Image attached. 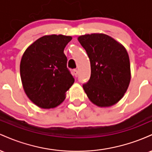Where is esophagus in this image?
I'll return each instance as SVG.
<instances>
[{"label":"esophagus","mask_w":152,"mask_h":152,"mask_svg":"<svg viewBox=\"0 0 152 152\" xmlns=\"http://www.w3.org/2000/svg\"><path fill=\"white\" fill-rule=\"evenodd\" d=\"M73 73H74V75L76 77V76H77L78 74V71L77 70H76V69H74V70L73 71Z\"/></svg>","instance_id":"obj_1"}]
</instances>
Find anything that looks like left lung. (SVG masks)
I'll use <instances>...</instances> for the list:
<instances>
[{"instance_id": "1", "label": "left lung", "mask_w": 152, "mask_h": 152, "mask_svg": "<svg viewBox=\"0 0 152 152\" xmlns=\"http://www.w3.org/2000/svg\"><path fill=\"white\" fill-rule=\"evenodd\" d=\"M78 40L91 63L90 79L83 85L87 96L99 107L114 105L130 83V61L126 48L104 34L83 35Z\"/></svg>"}]
</instances>
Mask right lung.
Instances as JSON below:
<instances>
[{
  "label": "right lung",
  "instance_id": "right-lung-1",
  "mask_svg": "<svg viewBox=\"0 0 152 152\" xmlns=\"http://www.w3.org/2000/svg\"><path fill=\"white\" fill-rule=\"evenodd\" d=\"M71 39L64 35L44 36L28 47L23 55L20 64L23 87L38 107L50 109L60 105L74 83L64 53Z\"/></svg>",
  "mask_w": 152,
  "mask_h": 152
}]
</instances>
